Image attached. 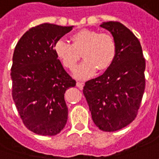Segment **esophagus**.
<instances>
[{
    "instance_id": "34e87169",
    "label": "esophagus",
    "mask_w": 159,
    "mask_h": 159,
    "mask_svg": "<svg viewBox=\"0 0 159 159\" xmlns=\"http://www.w3.org/2000/svg\"><path fill=\"white\" fill-rule=\"evenodd\" d=\"M76 87L79 88L80 89H82L83 88V83H80V82H76Z\"/></svg>"
}]
</instances>
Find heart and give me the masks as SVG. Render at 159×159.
Here are the masks:
<instances>
[{
	"label": "heart",
	"mask_w": 159,
	"mask_h": 159,
	"mask_svg": "<svg viewBox=\"0 0 159 159\" xmlns=\"http://www.w3.org/2000/svg\"><path fill=\"white\" fill-rule=\"evenodd\" d=\"M70 39L71 44L64 39L57 41L54 52L64 67L70 70L75 69L82 54L84 61L74 71L77 79H87L97 70L105 71L114 64L117 49L109 33L83 29L73 33Z\"/></svg>",
	"instance_id": "1"
}]
</instances>
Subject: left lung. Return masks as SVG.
Returning a JSON list of instances; mask_svg holds the SVG:
<instances>
[{"label": "left lung", "mask_w": 159, "mask_h": 159, "mask_svg": "<svg viewBox=\"0 0 159 159\" xmlns=\"http://www.w3.org/2000/svg\"><path fill=\"white\" fill-rule=\"evenodd\" d=\"M116 43L114 64L102 76L85 83L83 95L99 129L114 132L136 118L145 91V60L137 38L116 21L103 22Z\"/></svg>", "instance_id": "8db88e82"}]
</instances>
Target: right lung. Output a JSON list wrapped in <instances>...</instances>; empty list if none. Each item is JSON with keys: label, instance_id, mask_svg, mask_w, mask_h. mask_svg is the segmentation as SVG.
<instances>
[{"label": "right lung", "instance_id": "add662e5", "mask_svg": "<svg viewBox=\"0 0 159 159\" xmlns=\"http://www.w3.org/2000/svg\"><path fill=\"white\" fill-rule=\"evenodd\" d=\"M72 28L41 24L24 33L14 49L12 95L24 125L34 134L56 135L67 122L64 93L76 81L64 70L54 45Z\"/></svg>", "mask_w": 159, "mask_h": 159}]
</instances>
